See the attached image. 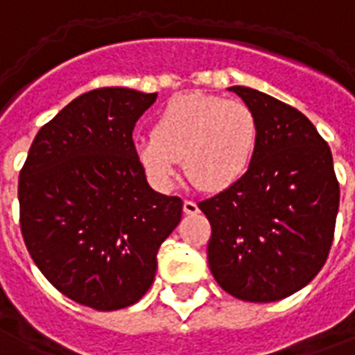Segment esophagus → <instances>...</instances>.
I'll list each match as a JSON object with an SVG mask.
<instances>
[{
	"instance_id": "34e87169",
	"label": "esophagus",
	"mask_w": 355,
	"mask_h": 355,
	"mask_svg": "<svg viewBox=\"0 0 355 355\" xmlns=\"http://www.w3.org/2000/svg\"><path fill=\"white\" fill-rule=\"evenodd\" d=\"M182 211H184L186 215H196V213L200 211V207H198V203L192 202V200H184V203H182Z\"/></svg>"
}]
</instances>
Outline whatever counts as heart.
<instances>
[{
  "mask_svg": "<svg viewBox=\"0 0 355 355\" xmlns=\"http://www.w3.org/2000/svg\"><path fill=\"white\" fill-rule=\"evenodd\" d=\"M259 123L242 100L188 92L171 98L153 119L152 136L136 142V157L161 188L175 182L178 161L203 192L240 182L254 161Z\"/></svg>",
  "mask_w": 355,
  "mask_h": 355,
  "instance_id": "heart-1",
  "label": "heart"
}]
</instances>
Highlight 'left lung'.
Listing matches in <instances>:
<instances>
[{
	"label": "left lung",
	"instance_id": "1",
	"mask_svg": "<svg viewBox=\"0 0 355 355\" xmlns=\"http://www.w3.org/2000/svg\"><path fill=\"white\" fill-rule=\"evenodd\" d=\"M229 90L254 109L259 138L244 178L198 203L211 225L207 261L230 296L269 304L321 271L340 188L331 148L304 113L254 88Z\"/></svg>",
	"mask_w": 355,
	"mask_h": 355
}]
</instances>
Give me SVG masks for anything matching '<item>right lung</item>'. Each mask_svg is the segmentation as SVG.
<instances>
[{"instance_id": "add662e5", "label": "right lung", "mask_w": 355, "mask_h": 355, "mask_svg": "<svg viewBox=\"0 0 355 355\" xmlns=\"http://www.w3.org/2000/svg\"><path fill=\"white\" fill-rule=\"evenodd\" d=\"M157 94L96 88L42 126L19 175L21 232L42 275L98 311L150 290L182 200L153 192L136 157V121Z\"/></svg>"}]
</instances>
